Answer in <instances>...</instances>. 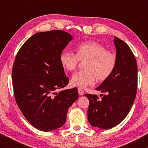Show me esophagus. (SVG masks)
<instances>
[{
	"mask_svg": "<svg viewBox=\"0 0 148 148\" xmlns=\"http://www.w3.org/2000/svg\"><path fill=\"white\" fill-rule=\"evenodd\" d=\"M77 90H78L79 95H84V91L82 90L81 88H79L77 89Z\"/></svg>",
	"mask_w": 148,
	"mask_h": 148,
	"instance_id": "34e87169",
	"label": "esophagus"
}]
</instances>
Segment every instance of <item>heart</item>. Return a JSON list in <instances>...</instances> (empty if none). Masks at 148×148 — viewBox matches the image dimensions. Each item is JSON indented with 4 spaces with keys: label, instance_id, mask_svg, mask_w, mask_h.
Masks as SVG:
<instances>
[{
    "label": "heart",
    "instance_id": "b5f03b06",
    "mask_svg": "<svg viewBox=\"0 0 148 148\" xmlns=\"http://www.w3.org/2000/svg\"><path fill=\"white\" fill-rule=\"evenodd\" d=\"M59 59L61 66L68 71L75 70L79 60L86 61L85 71L77 72L71 78L72 85L81 88L93 85L96 77L99 81L106 80L114 71L116 64L115 55L95 41L79 44L76 47V55L69 50H64Z\"/></svg>",
    "mask_w": 148,
    "mask_h": 148
}]
</instances>
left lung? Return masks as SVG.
<instances>
[{"mask_svg": "<svg viewBox=\"0 0 148 148\" xmlns=\"http://www.w3.org/2000/svg\"><path fill=\"white\" fill-rule=\"evenodd\" d=\"M116 64L114 71L96 90L106 92L101 99L85 94L89 101L88 119L92 127L108 129L119 124L134 101L137 86V65L127 44L115 36ZM103 96V95H102Z\"/></svg>", "mask_w": 148, "mask_h": 148, "instance_id": "obj_1", "label": "left lung"}]
</instances>
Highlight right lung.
<instances>
[{"label":"right lung","mask_w":148,"mask_h":148,"mask_svg":"<svg viewBox=\"0 0 148 148\" xmlns=\"http://www.w3.org/2000/svg\"><path fill=\"white\" fill-rule=\"evenodd\" d=\"M72 40L62 30L37 33L23 45L14 62L16 101L27 121L40 130L64 125L69 108L79 97L76 88L56 92L69 82L59 58Z\"/></svg>","instance_id":"1"}]
</instances>
